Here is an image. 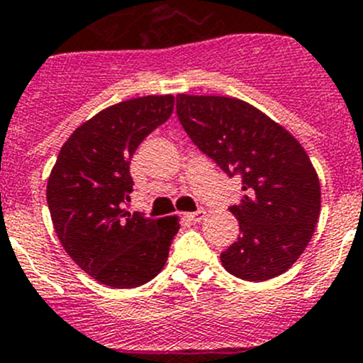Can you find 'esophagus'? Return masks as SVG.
<instances>
[{
  "mask_svg": "<svg viewBox=\"0 0 363 363\" xmlns=\"http://www.w3.org/2000/svg\"><path fill=\"white\" fill-rule=\"evenodd\" d=\"M203 216H205L203 211H196V212H188V214H184V218L191 223H200L203 219Z\"/></svg>",
  "mask_w": 363,
  "mask_h": 363,
  "instance_id": "1",
  "label": "esophagus"
}]
</instances>
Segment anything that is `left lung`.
Here are the masks:
<instances>
[{
  "label": "left lung",
  "instance_id": "obj_1",
  "mask_svg": "<svg viewBox=\"0 0 363 363\" xmlns=\"http://www.w3.org/2000/svg\"><path fill=\"white\" fill-rule=\"evenodd\" d=\"M177 117L205 156L242 179L240 202L230 207L240 235L221 252L223 267L255 283L286 272L309 244L321 207L318 174L302 145L237 98L179 94Z\"/></svg>",
  "mask_w": 363,
  "mask_h": 363
}]
</instances>
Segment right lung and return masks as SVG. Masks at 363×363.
I'll return each mask as SVG.
<instances>
[{"instance_id":"add662e5","label":"right lung","mask_w":363,"mask_h":363,"mask_svg":"<svg viewBox=\"0 0 363 363\" xmlns=\"http://www.w3.org/2000/svg\"><path fill=\"white\" fill-rule=\"evenodd\" d=\"M174 111V96L121 101L80 124L57 155L47 203L61 246L86 274L111 288H137L161 272L179 232L175 216L128 212L130 163Z\"/></svg>"}]
</instances>
